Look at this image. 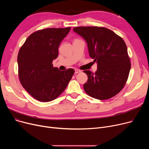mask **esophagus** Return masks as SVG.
Wrapping results in <instances>:
<instances>
[{
	"label": "esophagus",
	"mask_w": 149,
	"mask_h": 149,
	"mask_svg": "<svg viewBox=\"0 0 149 149\" xmlns=\"http://www.w3.org/2000/svg\"><path fill=\"white\" fill-rule=\"evenodd\" d=\"M80 72H81V70H79V69H75V74H79V73H80Z\"/></svg>",
	"instance_id": "obj_1"
}]
</instances>
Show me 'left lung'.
<instances>
[{
    "instance_id": "8db88e82",
    "label": "left lung",
    "mask_w": 149,
    "mask_h": 149,
    "mask_svg": "<svg viewBox=\"0 0 149 149\" xmlns=\"http://www.w3.org/2000/svg\"><path fill=\"white\" fill-rule=\"evenodd\" d=\"M73 30L84 38L90 57L97 63L95 73L83 71L88 77L83 85L84 91L100 100L113 97L124 87L131 67L123 39L104 27L79 26Z\"/></svg>"
}]
</instances>
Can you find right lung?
<instances>
[{"label": "right lung", "instance_id": "right-lung-1", "mask_svg": "<svg viewBox=\"0 0 149 149\" xmlns=\"http://www.w3.org/2000/svg\"><path fill=\"white\" fill-rule=\"evenodd\" d=\"M65 28H49L31 34L21 46L17 56L20 83L33 98L42 102L56 99L71 80L75 70L64 71L53 67L58 57V46L70 31Z\"/></svg>", "mask_w": 149, "mask_h": 149}]
</instances>
